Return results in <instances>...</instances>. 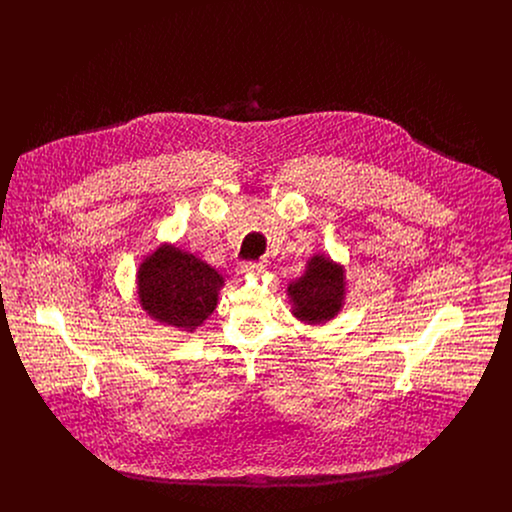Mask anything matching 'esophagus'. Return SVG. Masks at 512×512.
Here are the masks:
<instances>
[{
    "instance_id": "esophagus-1",
    "label": "esophagus",
    "mask_w": 512,
    "mask_h": 512,
    "mask_svg": "<svg viewBox=\"0 0 512 512\" xmlns=\"http://www.w3.org/2000/svg\"><path fill=\"white\" fill-rule=\"evenodd\" d=\"M263 270H265L263 263H245V265L238 268V274L244 276V278H251V276H261Z\"/></svg>"
}]
</instances>
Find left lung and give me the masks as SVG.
I'll return each mask as SVG.
<instances>
[{"mask_svg":"<svg viewBox=\"0 0 512 512\" xmlns=\"http://www.w3.org/2000/svg\"><path fill=\"white\" fill-rule=\"evenodd\" d=\"M292 315L303 324L322 326L338 317L345 305V267L330 255L315 253L303 274L288 284Z\"/></svg>","mask_w":512,"mask_h":512,"instance_id":"obj_1","label":"left lung"}]
</instances>
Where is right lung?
Wrapping results in <instances>:
<instances>
[{"label":"right lung","mask_w":512,"mask_h":512,"mask_svg":"<svg viewBox=\"0 0 512 512\" xmlns=\"http://www.w3.org/2000/svg\"><path fill=\"white\" fill-rule=\"evenodd\" d=\"M224 278L174 244H161L136 272V293L147 317L180 332H195L217 309Z\"/></svg>","instance_id":"obj_1"}]
</instances>
